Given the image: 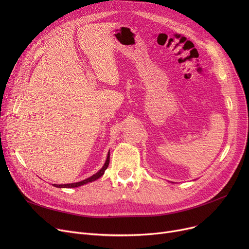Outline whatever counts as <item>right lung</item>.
Returning a JSON list of instances; mask_svg holds the SVG:
<instances>
[{
    "instance_id": "add662e5",
    "label": "right lung",
    "mask_w": 249,
    "mask_h": 249,
    "mask_svg": "<svg viewBox=\"0 0 249 249\" xmlns=\"http://www.w3.org/2000/svg\"><path fill=\"white\" fill-rule=\"evenodd\" d=\"M109 162H110V152H108V156H107V160L106 162H105L104 166L100 169V171L98 173H96L94 176H91L90 178H87V179H84L82 181H78V182H73V184H65V185H53L54 187L56 188H76V187H80V186H83L85 184H88V182H90V181H94L96 179H98L99 178H101L105 171H106L108 165H109Z\"/></svg>"
}]
</instances>
